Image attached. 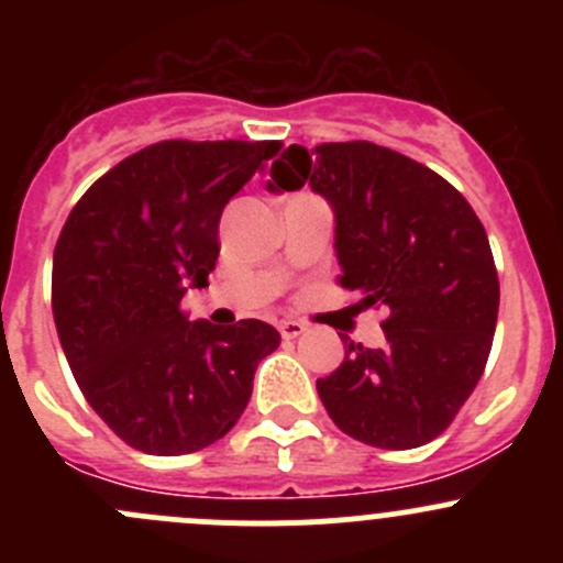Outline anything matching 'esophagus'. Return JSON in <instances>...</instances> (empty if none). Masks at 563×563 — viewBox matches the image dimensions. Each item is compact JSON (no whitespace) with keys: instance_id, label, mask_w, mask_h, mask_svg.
<instances>
[{"instance_id":"34e87169","label":"esophagus","mask_w":563,"mask_h":563,"mask_svg":"<svg viewBox=\"0 0 563 563\" xmlns=\"http://www.w3.org/2000/svg\"><path fill=\"white\" fill-rule=\"evenodd\" d=\"M305 323L302 321H280V334L286 340H294V338H299V334L305 332Z\"/></svg>"}]
</instances>
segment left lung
I'll use <instances>...</instances> for the list:
<instances>
[{"instance_id": "8db88e82", "label": "left lung", "mask_w": 563, "mask_h": 563, "mask_svg": "<svg viewBox=\"0 0 563 563\" xmlns=\"http://www.w3.org/2000/svg\"><path fill=\"white\" fill-rule=\"evenodd\" d=\"M269 190L310 185L334 209L338 283L387 308L382 349L351 343L318 397L343 433L413 450L444 433L485 373L498 272L471 203L422 163L371 144H291Z\"/></svg>"}]
</instances>
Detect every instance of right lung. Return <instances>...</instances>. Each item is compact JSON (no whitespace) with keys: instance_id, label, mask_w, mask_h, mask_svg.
Returning <instances> with one entry per match:
<instances>
[{"instance_id":"obj_1","label":"right lung","mask_w":563,"mask_h":563,"mask_svg":"<svg viewBox=\"0 0 563 563\" xmlns=\"http://www.w3.org/2000/svg\"><path fill=\"white\" fill-rule=\"evenodd\" d=\"M280 141H157L100 176L54 247L51 308L89 406L133 450L190 455L247 408L280 332L255 318L190 321L181 297L207 286L223 207Z\"/></svg>"}]
</instances>
